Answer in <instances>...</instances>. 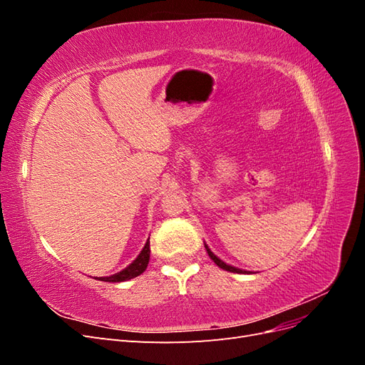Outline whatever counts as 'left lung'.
<instances>
[{"instance_id":"obj_1","label":"left lung","mask_w":365,"mask_h":365,"mask_svg":"<svg viewBox=\"0 0 365 365\" xmlns=\"http://www.w3.org/2000/svg\"><path fill=\"white\" fill-rule=\"evenodd\" d=\"M204 245H205V250H207V252H208V256H210V259H212L219 268H222V269H225V271H228V272H237V274H256V272H252V271H247V269H240V268H236V267H231V264H228V263H225L224 260H220L216 254L208 248V245L205 244L204 242Z\"/></svg>"}]
</instances>
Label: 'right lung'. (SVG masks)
Masks as SVG:
<instances>
[{
  "label": "right lung",
  "instance_id": "add662e5",
  "mask_svg": "<svg viewBox=\"0 0 365 365\" xmlns=\"http://www.w3.org/2000/svg\"><path fill=\"white\" fill-rule=\"evenodd\" d=\"M149 257H150V247H149V239L143 247V250L140 251V254L137 256V259L132 262L129 267H126L125 269H121L120 272H115L113 275H109V277H94L96 280H101V282H109V283H120V282H126L137 277V275L143 274L148 268V263H149Z\"/></svg>",
  "mask_w": 365,
  "mask_h": 365
}]
</instances>
